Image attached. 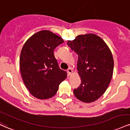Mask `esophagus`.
I'll list each match as a JSON object with an SVG mask.
<instances>
[{"label":"esophagus","mask_w":130,"mask_h":130,"mask_svg":"<svg viewBox=\"0 0 130 130\" xmlns=\"http://www.w3.org/2000/svg\"><path fill=\"white\" fill-rule=\"evenodd\" d=\"M68 74L70 75V76H71V74L73 73V70L71 69V68H69V69L68 70Z\"/></svg>","instance_id":"1"}]
</instances>
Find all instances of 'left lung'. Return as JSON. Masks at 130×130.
Returning <instances> with one entry per match:
<instances>
[{
    "label": "left lung",
    "instance_id": "1",
    "mask_svg": "<svg viewBox=\"0 0 130 130\" xmlns=\"http://www.w3.org/2000/svg\"><path fill=\"white\" fill-rule=\"evenodd\" d=\"M67 45L77 54V71L82 82L74 90V96L83 102H94L104 94L111 80V51L101 37L93 33L77 36Z\"/></svg>",
    "mask_w": 130,
    "mask_h": 130
}]
</instances>
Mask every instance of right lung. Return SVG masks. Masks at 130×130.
<instances>
[{"mask_svg":"<svg viewBox=\"0 0 130 130\" xmlns=\"http://www.w3.org/2000/svg\"><path fill=\"white\" fill-rule=\"evenodd\" d=\"M63 42L51 31L42 30L31 36L23 45L20 56V73L29 92L37 99L54 96L67 77L66 71L59 68L53 54Z\"/></svg>","mask_w":130,"mask_h":130,"instance_id":"right-lung-1","label":"right lung"}]
</instances>
